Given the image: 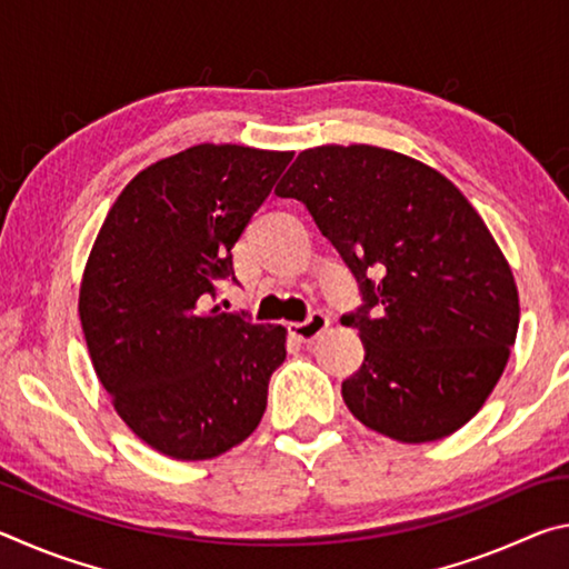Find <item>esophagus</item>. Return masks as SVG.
I'll return each mask as SVG.
<instances>
[{"label":"esophagus","instance_id":"34e87169","mask_svg":"<svg viewBox=\"0 0 569 569\" xmlns=\"http://www.w3.org/2000/svg\"><path fill=\"white\" fill-rule=\"evenodd\" d=\"M329 316L326 313H321V311H316V313H311L308 316L306 321H301V323H291V333L296 336L298 341H303V343H311V341H316L319 339V336L329 329Z\"/></svg>","mask_w":569,"mask_h":569}]
</instances>
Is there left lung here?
Here are the masks:
<instances>
[{
  "instance_id": "1",
  "label": "left lung",
  "mask_w": 569,
  "mask_h": 569,
  "mask_svg": "<svg viewBox=\"0 0 569 569\" xmlns=\"http://www.w3.org/2000/svg\"><path fill=\"white\" fill-rule=\"evenodd\" d=\"M276 192L306 203L361 283L343 323L366 356L341 383L346 407L403 445L455 435L497 387L519 326L485 220L439 170L377 146L298 152Z\"/></svg>"
}]
</instances>
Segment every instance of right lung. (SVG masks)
<instances>
[{
    "instance_id": "obj_1",
    "label": "right lung",
    "mask_w": 569,
    "mask_h": 569,
    "mask_svg": "<svg viewBox=\"0 0 569 569\" xmlns=\"http://www.w3.org/2000/svg\"><path fill=\"white\" fill-rule=\"evenodd\" d=\"M293 152L192 146L140 170L84 263L80 321L94 373L140 441L203 461L253 435L286 329L208 308L230 248Z\"/></svg>"
}]
</instances>
